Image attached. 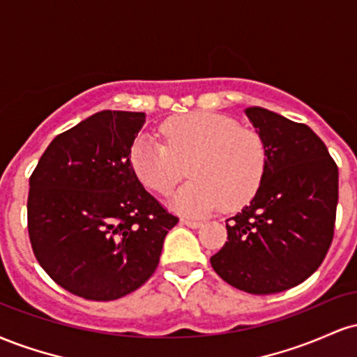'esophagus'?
<instances>
[{
  "label": "esophagus",
  "instance_id": "34e87169",
  "mask_svg": "<svg viewBox=\"0 0 357 357\" xmlns=\"http://www.w3.org/2000/svg\"><path fill=\"white\" fill-rule=\"evenodd\" d=\"M181 223L186 225V227L190 228H199L202 227V221H196V220H190V218H181Z\"/></svg>",
  "mask_w": 357,
  "mask_h": 357
}]
</instances>
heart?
I'll list each match as a JSON object with an SVG mask.
<instances>
[{"label": "heart", "instance_id": "heart-1", "mask_svg": "<svg viewBox=\"0 0 357 357\" xmlns=\"http://www.w3.org/2000/svg\"><path fill=\"white\" fill-rule=\"evenodd\" d=\"M166 144L141 134L129 151L139 181L169 195L190 161L191 181L174 195L173 204L188 215H206L218 206L238 210L253 199L267 169V147L257 130L213 112H191L162 124Z\"/></svg>", "mask_w": 357, "mask_h": 357}]
</instances>
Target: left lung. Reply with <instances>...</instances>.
Returning <instances> with one entry per match:
<instances>
[{"mask_svg": "<svg viewBox=\"0 0 357 357\" xmlns=\"http://www.w3.org/2000/svg\"><path fill=\"white\" fill-rule=\"evenodd\" d=\"M245 114L267 147V169L248 206L227 220L228 241L210 261L227 284L265 296L321 267L334 236L339 171L309 126L261 107Z\"/></svg>", "mask_w": 357, "mask_h": 357, "instance_id": "1", "label": "left lung"}]
</instances>
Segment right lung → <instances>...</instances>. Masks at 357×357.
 Masks as SVG:
<instances>
[{
  "instance_id": "1",
  "label": "right lung",
  "mask_w": 357,
  "mask_h": 357,
  "mask_svg": "<svg viewBox=\"0 0 357 357\" xmlns=\"http://www.w3.org/2000/svg\"><path fill=\"white\" fill-rule=\"evenodd\" d=\"M144 112L102 110L56 136L30 176L28 235L52 280L116 301L154 273L178 216L144 190L129 151Z\"/></svg>"
}]
</instances>
